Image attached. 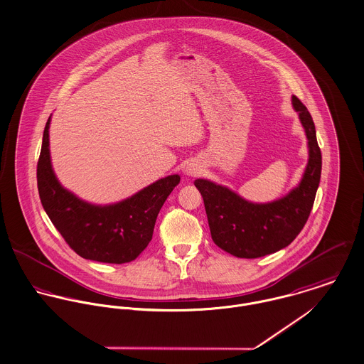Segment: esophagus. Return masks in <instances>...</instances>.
<instances>
[{
	"mask_svg": "<svg viewBox=\"0 0 364 364\" xmlns=\"http://www.w3.org/2000/svg\"><path fill=\"white\" fill-rule=\"evenodd\" d=\"M200 171H201V167L197 163H188L183 167V173L188 175V176H194V175L200 173Z\"/></svg>",
	"mask_w": 364,
	"mask_h": 364,
	"instance_id": "34e87169",
	"label": "esophagus"
}]
</instances>
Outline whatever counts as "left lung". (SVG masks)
<instances>
[{"mask_svg":"<svg viewBox=\"0 0 364 364\" xmlns=\"http://www.w3.org/2000/svg\"><path fill=\"white\" fill-rule=\"evenodd\" d=\"M291 103L305 129L309 157L299 183L289 193L269 203H252L228 186L208 179L194 181L204 200L213 240L237 258H259L287 247L312 211L320 183L321 153L308 109L294 95Z\"/></svg>","mask_w":364,"mask_h":364,"instance_id":"8db88e82","label":"left lung"}]
</instances>
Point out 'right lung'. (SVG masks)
Segmentation results:
<instances>
[{
  "mask_svg": "<svg viewBox=\"0 0 364 364\" xmlns=\"http://www.w3.org/2000/svg\"><path fill=\"white\" fill-rule=\"evenodd\" d=\"M46 124L37 185L41 204L50 222L74 251L91 261L127 264L134 261L151 240L157 215L173 188L178 173L161 178L138 193L113 204H92L62 186L55 175Z\"/></svg>",
  "mask_w": 364,
  "mask_h": 364,
  "instance_id": "obj_1",
  "label": "right lung"
}]
</instances>
